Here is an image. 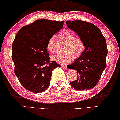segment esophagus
<instances>
[{
  "mask_svg": "<svg viewBox=\"0 0 120 120\" xmlns=\"http://www.w3.org/2000/svg\"><path fill=\"white\" fill-rule=\"evenodd\" d=\"M62 68L64 69V70H68L66 66H62Z\"/></svg>",
  "mask_w": 120,
  "mask_h": 120,
  "instance_id": "1",
  "label": "esophagus"
}]
</instances>
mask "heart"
I'll list each match as a JSON object with an SVG mask.
<instances>
[{
	"mask_svg": "<svg viewBox=\"0 0 120 120\" xmlns=\"http://www.w3.org/2000/svg\"><path fill=\"white\" fill-rule=\"evenodd\" d=\"M59 37L64 42L62 53L53 55L52 59L59 64H65L72 60L77 59L84 53L85 45L84 41L79 38L75 37L72 32L67 30H62L59 34ZM47 48L51 52L55 50V38L52 36L47 42Z\"/></svg>",
	"mask_w": 120,
	"mask_h": 120,
	"instance_id": "heart-1",
	"label": "heart"
}]
</instances>
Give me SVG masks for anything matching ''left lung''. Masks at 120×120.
<instances>
[{
    "label": "left lung",
    "instance_id": "1",
    "mask_svg": "<svg viewBox=\"0 0 120 120\" xmlns=\"http://www.w3.org/2000/svg\"><path fill=\"white\" fill-rule=\"evenodd\" d=\"M66 24L82 40L85 45L82 56L67 66L70 70H76L78 73L76 80L70 82L71 85L79 91L94 88L107 66L105 38L99 29L92 23L76 20L66 21Z\"/></svg>",
    "mask_w": 120,
    "mask_h": 120
}]
</instances>
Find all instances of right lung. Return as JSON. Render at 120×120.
Wrapping results in <instances>:
<instances>
[{"mask_svg": "<svg viewBox=\"0 0 120 120\" xmlns=\"http://www.w3.org/2000/svg\"><path fill=\"white\" fill-rule=\"evenodd\" d=\"M64 22L42 19L26 25L17 34L12 44V59L15 73L29 91H45L50 84L52 71L61 66L50 61L47 42L63 27Z\"/></svg>", "mask_w": 120, "mask_h": 120, "instance_id": "add662e5", "label": "right lung"}]
</instances>
